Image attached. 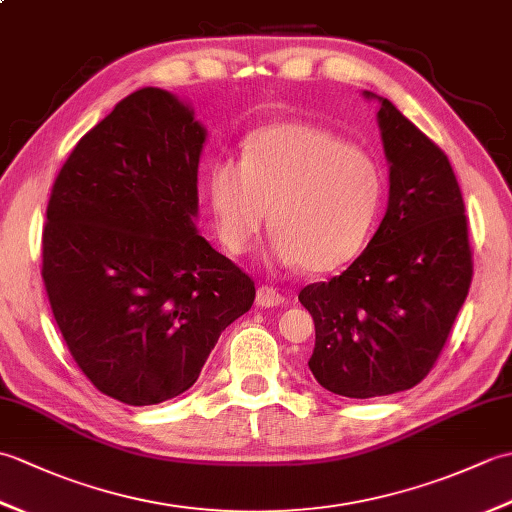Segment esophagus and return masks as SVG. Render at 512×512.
<instances>
[{
	"mask_svg": "<svg viewBox=\"0 0 512 512\" xmlns=\"http://www.w3.org/2000/svg\"><path fill=\"white\" fill-rule=\"evenodd\" d=\"M284 303H286V297L281 295L277 288H270V286L257 288V306L275 308V306H284Z\"/></svg>",
	"mask_w": 512,
	"mask_h": 512,
	"instance_id": "1",
	"label": "esophagus"
}]
</instances>
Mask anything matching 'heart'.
Returning <instances> with one entry per match:
<instances>
[{
    "mask_svg": "<svg viewBox=\"0 0 512 512\" xmlns=\"http://www.w3.org/2000/svg\"><path fill=\"white\" fill-rule=\"evenodd\" d=\"M209 202L228 253H246L270 211V262L330 273L365 248L383 204V176L328 129L277 123L246 138L239 165L215 162Z\"/></svg>",
    "mask_w": 512,
    "mask_h": 512,
    "instance_id": "b5f03b06",
    "label": "heart"
}]
</instances>
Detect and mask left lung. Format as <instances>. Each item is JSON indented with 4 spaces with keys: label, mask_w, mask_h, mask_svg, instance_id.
<instances>
[{
    "label": "left lung",
    "mask_w": 512,
    "mask_h": 512,
    "mask_svg": "<svg viewBox=\"0 0 512 512\" xmlns=\"http://www.w3.org/2000/svg\"><path fill=\"white\" fill-rule=\"evenodd\" d=\"M363 94L380 103L387 213L350 268L299 292L317 334L310 372L345 398L418 385L436 365L473 277L469 222L449 158L394 103Z\"/></svg>",
    "instance_id": "1"
}]
</instances>
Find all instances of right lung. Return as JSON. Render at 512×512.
Segmentation results:
<instances>
[{"label":"right lung","mask_w":512,"mask_h":512,"mask_svg":"<svg viewBox=\"0 0 512 512\" xmlns=\"http://www.w3.org/2000/svg\"><path fill=\"white\" fill-rule=\"evenodd\" d=\"M206 129L176 94L143 88L65 160L43 226L50 308L90 383L158 405L198 380L255 284L195 228Z\"/></svg>","instance_id":"obj_1"}]
</instances>
